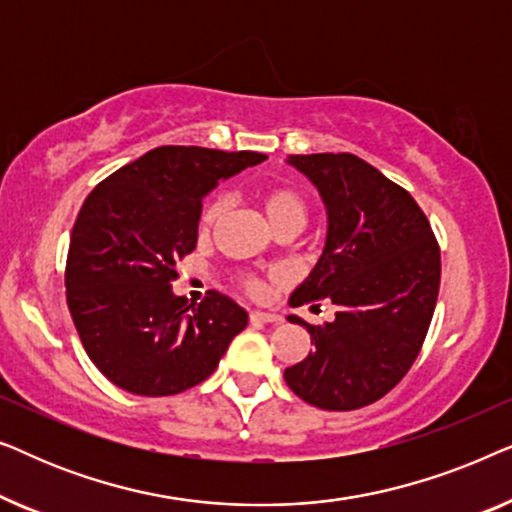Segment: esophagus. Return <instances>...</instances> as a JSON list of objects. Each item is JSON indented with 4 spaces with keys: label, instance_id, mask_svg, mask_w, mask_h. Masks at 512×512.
<instances>
[{
    "label": "esophagus",
    "instance_id": "obj_1",
    "mask_svg": "<svg viewBox=\"0 0 512 512\" xmlns=\"http://www.w3.org/2000/svg\"><path fill=\"white\" fill-rule=\"evenodd\" d=\"M249 317H251V321H261V324H279V321H282V317H279V314H272V312H261V310L251 312Z\"/></svg>",
    "mask_w": 512,
    "mask_h": 512
}]
</instances>
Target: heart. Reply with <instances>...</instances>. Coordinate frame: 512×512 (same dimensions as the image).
<instances>
[{
	"instance_id": "heart-1",
	"label": "heart",
	"mask_w": 512,
	"mask_h": 512,
	"mask_svg": "<svg viewBox=\"0 0 512 512\" xmlns=\"http://www.w3.org/2000/svg\"><path fill=\"white\" fill-rule=\"evenodd\" d=\"M261 205L265 209V214H268L270 223L277 230H284V228L300 230L305 226L307 202H305L303 195L296 191V188H291V186L265 188V191L261 193ZM226 212H228V198H226V195H219V198H214L205 207V212H202V219H200L202 230H212L216 223H219L223 216H226ZM244 286H247L249 293H261L263 291V284L254 277L244 279Z\"/></svg>"
}]
</instances>
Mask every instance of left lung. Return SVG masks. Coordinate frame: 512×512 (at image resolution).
<instances>
[{
  "mask_svg": "<svg viewBox=\"0 0 512 512\" xmlns=\"http://www.w3.org/2000/svg\"><path fill=\"white\" fill-rule=\"evenodd\" d=\"M289 165L317 186L328 214L324 254L289 305L328 298L338 312L324 326L291 314L314 349L284 380L321 410L363 408L389 394L422 349L438 300V242L415 198L354 153L289 156Z\"/></svg>",
  "mask_w": 512,
  "mask_h": 512,
  "instance_id": "1",
  "label": "left lung"
}]
</instances>
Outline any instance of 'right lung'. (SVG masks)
<instances>
[{
	"mask_svg": "<svg viewBox=\"0 0 512 512\" xmlns=\"http://www.w3.org/2000/svg\"><path fill=\"white\" fill-rule=\"evenodd\" d=\"M268 158L158 146L97 184L69 240L67 305L97 370L130 394L172 396L205 382L247 312L219 291L174 296L177 263L198 244L202 198Z\"/></svg>",
	"mask_w": 512,
	"mask_h": 512,
	"instance_id": "1",
	"label": "right lung"
}]
</instances>
